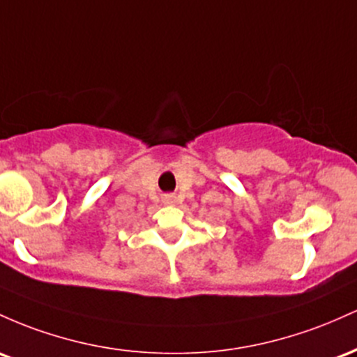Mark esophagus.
I'll use <instances>...</instances> for the list:
<instances>
[{"mask_svg":"<svg viewBox=\"0 0 357 357\" xmlns=\"http://www.w3.org/2000/svg\"><path fill=\"white\" fill-rule=\"evenodd\" d=\"M163 202H165V204H174L175 202V195H165V197H163Z\"/></svg>","mask_w":357,"mask_h":357,"instance_id":"1","label":"esophagus"}]
</instances>
